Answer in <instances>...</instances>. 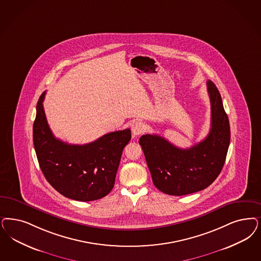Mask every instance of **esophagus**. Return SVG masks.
<instances>
[{
  "label": "esophagus",
  "mask_w": 261,
  "mask_h": 261,
  "mask_svg": "<svg viewBox=\"0 0 261 261\" xmlns=\"http://www.w3.org/2000/svg\"><path fill=\"white\" fill-rule=\"evenodd\" d=\"M145 126L143 122L141 121H135L132 125H131V130L134 136L141 135L142 133H144Z\"/></svg>",
  "instance_id": "obj_1"
}]
</instances>
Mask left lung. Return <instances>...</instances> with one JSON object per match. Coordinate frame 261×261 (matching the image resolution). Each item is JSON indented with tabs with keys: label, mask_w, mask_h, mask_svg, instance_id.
I'll return each mask as SVG.
<instances>
[{
	"label": "left lung",
	"mask_w": 261,
	"mask_h": 261,
	"mask_svg": "<svg viewBox=\"0 0 261 261\" xmlns=\"http://www.w3.org/2000/svg\"><path fill=\"white\" fill-rule=\"evenodd\" d=\"M211 103V129L206 138L189 148H179L158 135L140 138L153 184L163 193L184 196L205 189L222 171L230 142V128L214 83L207 81Z\"/></svg>",
	"instance_id": "8db88e82"
}]
</instances>
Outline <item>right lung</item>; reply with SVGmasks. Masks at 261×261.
Returning <instances> with one entry per match:
<instances>
[{"instance_id":"add662e5","label":"right lung","mask_w":261,"mask_h":261,"mask_svg":"<svg viewBox=\"0 0 261 261\" xmlns=\"http://www.w3.org/2000/svg\"><path fill=\"white\" fill-rule=\"evenodd\" d=\"M45 91L38 99L34 122V145L47 181L66 198L91 201L112 191L130 129L111 132L90 144H68L53 135L43 109Z\"/></svg>"}]
</instances>
